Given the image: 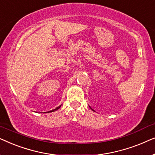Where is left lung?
Here are the masks:
<instances>
[{"instance_id":"8db88e82","label":"left lung","mask_w":155,"mask_h":155,"mask_svg":"<svg viewBox=\"0 0 155 155\" xmlns=\"http://www.w3.org/2000/svg\"><path fill=\"white\" fill-rule=\"evenodd\" d=\"M90 108H91V107H90ZM91 109H92V111H94V110H93V109H92V108H91Z\"/></svg>"}]
</instances>
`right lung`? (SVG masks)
Segmentation results:
<instances>
[{"instance_id": "1", "label": "right lung", "mask_w": 155, "mask_h": 155, "mask_svg": "<svg viewBox=\"0 0 155 155\" xmlns=\"http://www.w3.org/2000/svg\"><path fill=\"white\" fill-rule=\"evenodd\" d=\"M61 107V105H60V106H59V107H57V108H56V109H54V110H51V111H48L47 113H49V112H53V111H56V110H58V109H59V108H60Z\"/></svg>"}]
</instances>
